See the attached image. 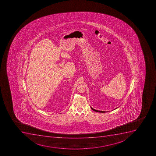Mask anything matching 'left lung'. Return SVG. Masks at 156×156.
I'll use <instances>...</instances> for the list:
<instances>
[{"mask_svg":"<svg viewBox=\"0 0 156 156\" xmlns=\"http://www.w3.org/2000/svg\"><path fill=\"white\" fill-rule=\"evenodd\" d=\"M91 109L93 110L94 111H96V112H101V113H105L106 112V111H99V110H97L94 109V108L91 107ZM116 108H115V109H116Z\"/></svg>","mask_w":156,"mask_h":156,"instance_id":"1","label":"left lung"}]
</instances>
